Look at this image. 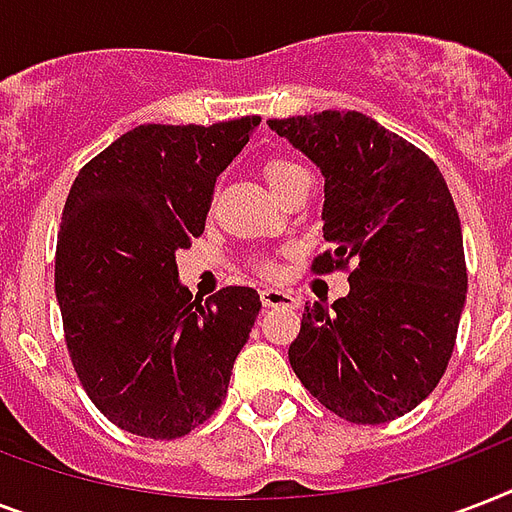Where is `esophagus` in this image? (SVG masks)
Instances as JSON below:
<instances>
[{
	"instance_id": "obj_1",
	"label": "esophagus",
	"mask_w": 512,
	"mask_h": 512,
	"mask_svg": "<svg viewBox=\"0 0 512 512\" xmlns=\"http://www.w3.org/2000/svg\"><path fill=\"white\" fill-rule=\"evenodd\" d=\"M260 300H263L265 308H297V297L292 292H284V289H263Z\"/></svg>"
}]
</instances>
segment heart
<instances>
[{
    "instance_id": "obj_1",
    "label": "heart",
    "mask_w": 512,
    "mask_h": 512,
    "mask_svg": "<svg viewBox=\"0 0 512 512\" xmlns=\"http://www.w3.org/2000/svg\"><path fill=\"white\" fill-rule=\"evenodd\" d=\"M297 170H300V167H297L295 162H287V159H276V156H273V159H268V162H265V167H263V172H265V177H268L271 188H276V185H279L284 177H289L292 172H297ZM260 273H263V276H273V273H276V268H273V265H268V263H263V265H260Z\"/></svg>"
}]
</instances>
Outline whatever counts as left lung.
Segmentation results:
<instances>
[{
	"label": "left lung",
	"mask_w": 512,
	"mask_h": 512,
	"mask_svg": "<svg viewBox=\"0 0 512 512\" xmlns=\"http://www.w3.org/2000/svg\"><path fill=\"white\" fill-rule=\"evenodd\" d=\"M324 175V239L313 271L350 268V292L305 303L289 364L313 398L356 425L404 417L444 377L468 268L460 215L430 156L358 114L268 122Z\"/></svg>",
	"instance_id": "1"
}]
</instances>
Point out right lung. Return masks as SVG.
Listing matches in <instances>:
<instances>
[{"mask_svg": "<svg viewBox=\"0 0 512 512\" xmlns=\"http://www.w3.org/2000/svg\"><path fill=\"white\" fill-rule=\"evenodd\" d=\"M257 124H140L68 191L55 249L68 356L92 404L127 433L180 438L228 393L260 295L225 287L201 303L177 279L175 252L201 236L217 175Z\"/></svg>", "mask_w": 512, "mask_h": 512, "instance_id": "obj_1", "label": "right lung"}]
</instances>
